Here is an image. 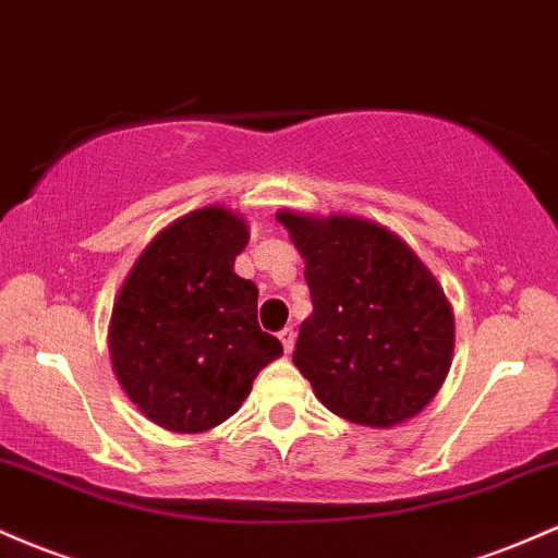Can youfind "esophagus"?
I'll use <instances>...</instances> for the list:
<instances>
[{
	"instance_id": "1",
	"label": "esophagus",
	"mask_w": 558,
	"mask_h": 558,
	"mask_svg": "<svg viewBox=\"0 0 558 558\" xmlns=\"http://www.w3.org/2000/svg\"><path fill=\"white\" fill-rule=\"evenodd\" d=\"M279 340H281V348H284V353H292V348H295V331L281 329Z\"/></svg>"
}]
</instances>
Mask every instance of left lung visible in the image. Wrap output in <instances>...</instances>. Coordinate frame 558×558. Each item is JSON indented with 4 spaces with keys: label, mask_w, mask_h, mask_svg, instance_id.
<instances>
[{
    "label": "left lung",
    "mask_w": 558,
    "mask_h": 558,
    "mask_svg": "<svg viewBox=\"0 0 558 558\" xmlns=\"http://www.w3.org/2000/svg\"><path fill=\"white\" fill-rule=\"evenodd\" d=\"M313 313L292 361L331 414L366 427L416 416L446 379L453 313L440 284L392 231L363 218L279 213Z\"/></svg>",
    "instance_id": "1"
}]
</instances>
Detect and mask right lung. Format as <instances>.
Instances as JSON below:
<instances>
[{"label": "right lung", "instance_id": "obj_1", "mask_svg": "<svg viewBox=\"0 0 558 558\" xmlns=\"http://www.w3.org/2000/svg\"><path fill=\"white\" fill-rule=\"evenodd\" d=\"M250 240L227 208H203L160 231L112 308L110 359L126 396L173 432L227 422L281 342L258 327V287L234 274Z\"/></svg>", "mask_w": 558, "mask_h": 558}]
</instances>
